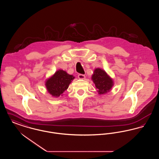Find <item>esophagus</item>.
<instances>
[{
	"label": "esophagus",
	"instance_id": "obj_1",
	"mask_svg": "<svg viewBox=\"0 0 159 159\" xmlns=\"http://www.w3.org/2000/svg\"><path fill=\"white\" fill-rule=\"evenodd\" d=\"M78 78L80 79H85V76L82 74H79L78 75Z\"/></svg>",
	"mask_w": 159,
	"mask_h": 159
}]
</instances>
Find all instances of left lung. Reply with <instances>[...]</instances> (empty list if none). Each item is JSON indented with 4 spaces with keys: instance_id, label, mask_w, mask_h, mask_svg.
Listing matches in <instances>:
<instances>
[{
    "instance_id": "left-lung-1",
    "label": "left lung",
    "mask_w": 159,
    "mask_h": 159,
    "mask_svg": "<svg viewBox=\"0 0 159 159\" xmlns=\"http://www.w3.org/2000/svg\"><path fill=\"white\" fill-rule=\"evenodd\" d=\"M92 79L95 83L99 94H104L110 91L113 86V80L107 75L106 71L100 68L94 70Z\"/></svg>"
}]
</instances>
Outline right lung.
<instances>
[{
    "mask_svg": "<svg viewBox=\"0 0 159 159\" xmlns=\"http://www.w3.org/2000/svg\"><path fill=\"white\" fill-rule=\"evenodd\" d=\"M75 77L70 75L65 71L59 70L46 82V89L52 96L58 97L68 89L70 83Z\"/></svg>",
    "mask_w": 159,
    "mask_h": 159,
    "instance_id": "add662e5",
    "label": "right lung"
}]
</instances>
